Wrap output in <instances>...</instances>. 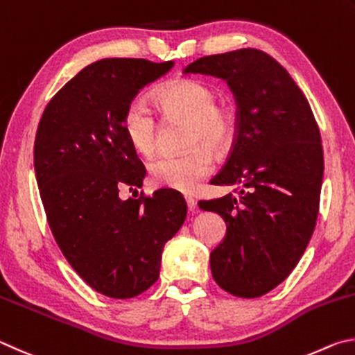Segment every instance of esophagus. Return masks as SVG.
Instances as JSON below:
<instances>
[{"mask_svg":"<svg viewBox=\"0 0 355 355\" xmlns=\"http://www.w3.org/2000/svg\"><path fill=\"white\" fill-rule=\"evenodd\" d=\"M185 202H187L189 212H195V210H196V200H195V198L185 196Z\"/></svg>","mask_w":355,"mask_h":355,"instance_id":"1","label":"esophagus"}]
</instances>
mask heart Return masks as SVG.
I'll list each match as a JSON object with an SVG mask.
<instances>
[{"instance_id":"b5f03b06","label":"heart","mask_w":355,"mask_h":355,"mask_svg":"<svg viewBox=\"0 0 355 355\" xmlns=\"http://www.w3.org/2000/svg\"><path fill=\"white\" fill-rule=\"evenodd\" d=\"M154 101L164 116L189 120L185 145L191 148L155 157L149 164V176L160 187L179 191L195 190L215 166L214 154L207 147L221 149L231 139L232 124L229 115L216 104L215 92L207 84L195 79L173 80L155 93ZM123 132L137 154L143 157L153 155L157 120L153 110L141 101L128 105L123 115ZM200 142L208 146H200Z\"/></svg>"}]
</instances>
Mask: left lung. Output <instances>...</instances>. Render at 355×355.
<instances>
[{
    "label": "left lung",
    "instance_id": "obj_1",
    "mask_svg": "<svg viewBox=\"0 0 355 355\" xmlns=\"http://www.w3.org/2000/svg\"><path fill=\"white\" fill-rule=\"evenodd\" d=\"M185 74L226 80L237 123L214 185L235 195L200 201L221 215L226 237L210 254L215 282L239 297H259L288 277L315 231L324 157L318 124L288 71L256 48L204 55Z\"/></svg>",
    "mask_w": 355,
    "mask_h": 355
}]
</instances>
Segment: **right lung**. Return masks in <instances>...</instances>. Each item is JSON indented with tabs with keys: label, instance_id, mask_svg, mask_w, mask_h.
<instances>
[{
	"label": "right lung",
	"instance_id": "right-lung-1",
	"mask_svg": "<svg viewBox=\"0 0 355 355\" xmlns=\"http://www.w3.org/2000/svg\"><path fill=\"white\" fill-rule=\"evenodd\" d=\"M173 60L103 59L83 68L43 110L34 168L49 229L73 270L93 290L128 300L157 281L162 251L184 225L181 193L120 200L146 170L123 132V115Z\"/></svg>",
	"mask_w": 355,
	"mask_h": 355
}]
</instances>
